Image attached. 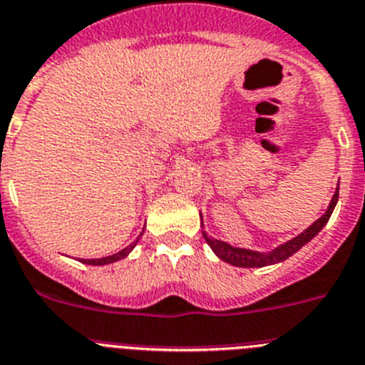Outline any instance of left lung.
I'll list each match as a JSON object with an SVG mask.
<instances>
[{
  "label": "left lung",
  "instance_id": "1",
  "mask_svg": "<svg viewBox=\"0 0 365 365\" xmlns=\"http://www.w3.org/2000/svg\"><path fill=\"white\" fill-rule=\"evenodd\" d=\"M336 204H338V187H336V192L332 196L331 204H329L327 211L314 222L310 224L305 231H301L299 235L294 237V239L287 240V242L279 244L277 248L270 250V252H257V250H248V248H237V246H231V244L224 242V240H218L215 237H209L205 231H202L205 242L209 244V248L213 250V253L217 255L220 261L227 262V264L239 266V268H262V266L277 264V262L287 261L288 257H292L294 253L299 252L305 244H309L310 240L318 235L319 231L325 227V224L331 218L332 211H334ZM202 218V215H200ZM202 222V220H200ZM202 227H204V222H202Z\"/></svg>",
  "mask_w": 365,
  "mask_h": 365
}]
</instances>
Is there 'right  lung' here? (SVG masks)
Here are the masks:
<instances>
[{
  "mask_svg": "<svg viewBox=\"0 0 365 365\" xmlns=\"http://www.w3.org/2000/svg\"><path fill=\"white\" fill-rule=\"evenodd\" d=\"M141 235H143V233H141ZM141 235H139V237H141ZM139 237L134 240V242L128 244L126 248H123L121 252L113 253V255H108V257H101V259H81V262H84V264H91V266H104V264H112V262L121 261V259L128 257V253L135 248V244L139 242Z\"/></svg>",
  "mask_w": 365,
  "mask_h": 365,
  "instance_id": "obj_1",
  "label": "right lung"
}]
</instances>
